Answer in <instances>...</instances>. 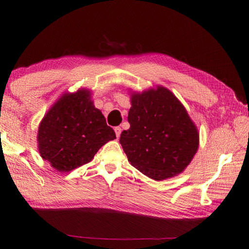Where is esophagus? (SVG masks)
<instances>
[{
    "mask_svg": "<svg viewBox=\"0 0 249 249\" xmlns=\"http://www.w3.org/2000/svg\"><path fill=\"white\" fill-rule=\"evenodd\" d=\"M115 133H116V136H117V138H119L120 134H121V128H120V126H116V128H115Z\"/></svg>",
    "mask_w": 249,
    "mask_h": 249,
    "instance_id": "1",
    "label": "esophagus"
}]
</instances>
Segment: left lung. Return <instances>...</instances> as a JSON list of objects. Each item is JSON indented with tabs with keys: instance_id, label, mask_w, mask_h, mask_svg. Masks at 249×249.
Here are the masks:
<instances>
[{
	"instance_id": "left-lung-1",
	"label": "left lung",
	"mask_w": 249,
	"mask_h": 249,
	"mask_svg": "<svg viewBox=\"0 0 249 249\" xmlns=\"http://www.w3.org/2000/svg\"><path fill=\"white\" fill-rule=\"evenodd\" d=\"M120 144L135 169L155 180L181 173L199 147V133L179 100L158 86L131 95Z\"/></svg>"
}]
</instances>
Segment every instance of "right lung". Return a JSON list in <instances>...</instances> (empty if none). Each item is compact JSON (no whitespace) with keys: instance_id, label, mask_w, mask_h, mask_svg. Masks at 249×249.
I'll return each mask as SVG.
<instances>
[{"instance_id":"1","label":"right lung","mask_w":249,"mask_h":249,"mask_svg":"<svg viewBox=\"0 0 249 249\" xmlns=\"http://www.w3.org/2000/svg\"><path fill=\"white\" fill-rule=\"evenodd\" d=\"M114 139V130L86 89L61 96L40 121L37 134L40 157L62 173L88 163Z\"/></svg>"}]
</instances>
